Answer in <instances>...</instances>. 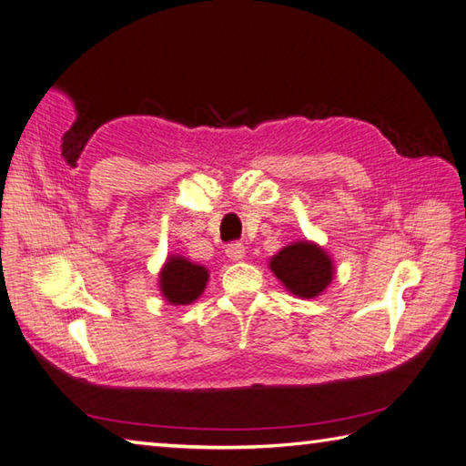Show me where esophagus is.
I'll list each match as a JSON object with an SVG mask.
<instances>
[{"mask_svg": "<svg viewBox=\"0 0 466 466\" xmlns=\"http://www.w3.org/2000/svg\"><path fill=\"white\" fill-rule=\"evenodd\" d=\"M244 252H247V248H244L242 242H232V244H228V247H226V257L230 260L244 258Z\"/></svg>", "mask_w": 466, "mask_h": 466, "instance_id": "esophagus-1", "label": "esophagus"}]
</instances>
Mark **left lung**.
Segmentation results:
<instances>
[{"mask_svg":"<svg viewBox=\"0 0 466 466\" xmlns=\"http://www.w3.org/2000/svg\"><path fill=\"white\" fill-rule=\"evenodd\" d=\"M270 270L298 298H316L332 281V260L314 242H293L270 258Z\"/></svg>","mask_w":466,"mask_h":466,"instance_id":"8db88e82","label":"left lung"}]
</instances>
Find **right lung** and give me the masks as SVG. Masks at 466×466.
I'll list each match as a JSON object with an SVG mask.
<instances>
[{
	"label": "right lung",
	"mask_w": 466,
	"mask_h": 466,
	"mask_svg": "<svg viewBox=\"0 0 466 466\" xmlns=\"http://www.w3.org/2000/svg\"><path fill=\"white\" fill-rule=\"evenodd\" d=\"M208 270L187 258L173 257L160 270V291L173 306H187L206 289Z\"/></svg>",
	"instance_id": "obj_1"
}]
</instances>
